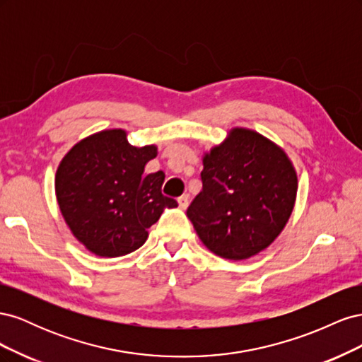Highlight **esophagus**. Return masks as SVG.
Masks as SVG:
<instances>
[{"label":"esophagus","instance_id":"34e87169","mask_svg":"<svg viewBox=\"0 0 362 362\" xmlns=\"http://www.w3.org/2000/svg\"><path fill=\"white\" fill-rule=\"evenodd\" d=\"M178 204H180L181 210H185V208H187V205H189V196H187V194L180 196V198H178Z\"/></svg>","mask_w":362,"mask_h":362}]
</instances>
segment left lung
I'll return each instance as SVG.
<instances>
[{"label":"left lung","mask_w":362,"mask_h":362,"mask_svg":"<svg viewBox=\"0 0 362 362\" xmlns=\"http://www.w3.org/2000/svg\"><path fill=\"white\" fill-rule=\"evenodd\" d=\"M202 163V190L187 208L194 231L222 258L257 255L291 216L298 175L290 158L264 136L234 128Z\"/></svg>","instance_id":"obj_1"}]
</instances>
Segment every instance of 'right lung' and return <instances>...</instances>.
<instances>
[{"label":"right lung","mask_w":362,"mask_h":362,"mask_svg":"<svg viewBox=\"0 0 362 362\" xmlns=\"http://www.w3.org/2000/svg\"><path fill=\"white\" fill-rule=\"evenodd\" d=\"M157 146L128 144L124 129L78 141L56 173V196L75 238L95 255L122 257L146 242L148 228L178 202L161 193L164 172L144 175Z\"/></svg>","instance_id":"right-lung-1"}]
</instances>
